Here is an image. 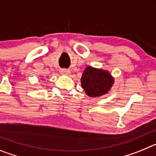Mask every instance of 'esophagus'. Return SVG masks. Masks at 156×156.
<instances>
[{
    "label": "esophagus",
    "instance_id": "esophagus-1",
    "mask_svg": "<svg viewBox=\"0 0 156 156\" xmlns=\"http://www.w3.org/2000/svg\"><path fill=\"white\" fill-rule=\"evenodd\" d=\"M60 73L62 74V75H69L70 73V70L63 69L60 70Z\"/></svg>",
    "mask_w": 156,
    "mask_h": 156
}]
</instances>
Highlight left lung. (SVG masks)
I'll use <instances>...</instances> for the list:
<instances>
[{
	"label": "left lung",
	"instance_id": "left-lung-1",
	"mask_svg": "<svg viewBox=\"0 0 156 156\" xmlns=\"http://www.w3.org/2000/svg\"><path fill=\"white\" fill-rule=\"evenodd\" d=\"M81 86L90 97H99L108 93L114 79L108 71L87 66L81 77Z\"/></svg>",
	"mask_w": 156,
	"mask_h": 156
}]
</instances>
